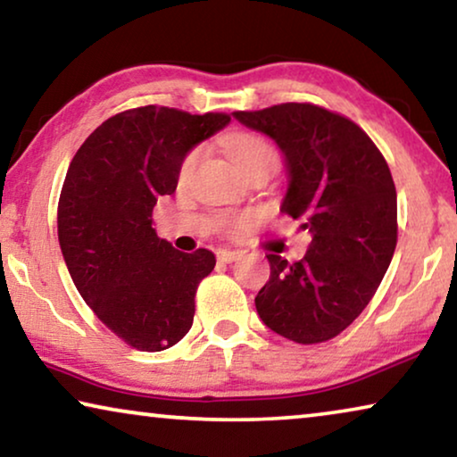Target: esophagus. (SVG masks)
Here are the masks:
<instances>
[{"instance_id":"esophagus-1","label":"esophagus","mask_w":457,"mask_h":457,"mask_svg":"<svg viewBox=\"0 0 457 457\" xmlns=\"http://www.w3.org/2000/svg\"><path fill=\"white\" fill-rule=\"evenodd\" d=\"M217 258H220L221 262H236L242 258V252L237 250H217Z\"/></svg>"}]
</instances>
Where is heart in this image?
<instances>
[{
  "label": "heart",
  "mask_w": 457,
  "mask_h": 457,
  "mask_svg": "<svg viewBox=\"0 0 457 457\" xmlns=\"http://www.w3.org/2000/svg\"><path fill=\"white\" fill-rule=\"evenodd\" d=\"M226 149L229 152L231 158L242 168V172H252V170L262 168V166H278V152L275 149V145L261 137L256 133H248V131H236L229 133L226 139ZM201 155V147H193L190 152L182 158L180 168H179V176L180 179H187L190 174V170L195 168L196 160ZM248 220H242L237 226H244Z\"/></svg>",
  "instance_id": "obj_1"
}]
</instances>
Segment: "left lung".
Instances as JSON below:
<instances>
[{
    "label": "left lung",
    "instance_id": "1",
    "mask_svg": "<svg viewBox=\"0 0 457 457\" xmlns=\"http://www.w3.org/2000/svg\"><path fill=\"white\" fill-rule=\"evenodd\" d=\"M234 117L281 147L291 179L281 209L312 231L302 261L267 254L258 316L294 343H326L365 310L392 262L398 205L390 168L357 122L312 102Z\"/></svg>",
    "mask_w": 457,
    "mask_h": 457
}]
</instances>
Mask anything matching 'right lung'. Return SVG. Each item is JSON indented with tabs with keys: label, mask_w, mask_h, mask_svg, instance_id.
I'll use <instances>...</instances> for the list:
<instances>
[{
	"label": "right lung",
	"mask_w": 457,
	"mask_h": 457,
	"mask_svg": "<svg viewBox=\"0 0 457 457\" xmlns=\"http://www.w3.org/2000/svg\"><path fill=\"white\" fill-rule=\"evenodd\" d=\"M229 122L139 106L106 119L73 155L61 188L57 234L79 295L108 330L137 351H163L193 326L213 252L172 248L154 229V207L179 185L190 147Z\"/></svg>",
	"instance_id": "obj_1"
}]
</instances>
